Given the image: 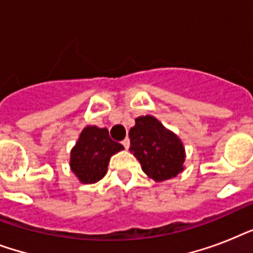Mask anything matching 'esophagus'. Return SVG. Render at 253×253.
I'll return each mask as SVG.
<instances>
[{
    "mask_svg": "<svg viewBox=\"0 0 253 253\" xmlns=\"http://www.w3.org/2000/svg\"><path fill=\"white\" fill-rule=\"evenodd\" d=\"M122 144H123V147L126 148V150H128V147H130V139L126 138L125 140H122Z\"/></svg>",
    "mask_w": 253,
    "mask_h": 253,
    "instance_id": "obj_1",
    "label": "esophagus"
}]
</instances>
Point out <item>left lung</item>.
I'll use <instances>...</instances> for the list:
<instances>
[{
	"instance_id": "obj_1",
	"label": "left lung",
	"mask_w": 253,
	"mask_h": 253,
	"mask_svg": "<svg viewBox=\"0 0 253 253\" xmlns=\"http://www.w3.org/2000/svg\"><path fill=\"white\" fill-rule=\"evenodd\" d=\"M128 136L131 154L138 159L143 172L150 178L166 181L184 170V144L155 117H138Z\"/></svg>"
}]
</instances>
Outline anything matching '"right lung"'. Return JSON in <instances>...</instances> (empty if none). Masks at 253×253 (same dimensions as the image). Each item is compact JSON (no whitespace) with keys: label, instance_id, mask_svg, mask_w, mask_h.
I'll list each match as a JSON object with an SVG mask.
<instances>
[{"label":"right lung","instance_id":"obj_1","mask_svg":"<svg viewBox=\"0 0 253 253\" xmlns=\"http://www.w3.org/2000/svg\"><path fill=\"white\" fill-rule=\"evenodd\" d=\"M123 150L109 136L107 128L86 126L71 151L69 166L83 184H94L107 172L110 158Z\"/></svg>","mask_w":253,"mask_h":253}]
</instances>
